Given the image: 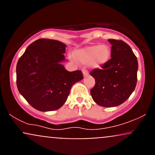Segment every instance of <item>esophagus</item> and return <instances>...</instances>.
I'll list each match as a JSON object with an SVG mask.
<instances>
[{
    "label": "esophagus",
    "instance_id": "34e87169",
    "mask_svg": "<svg viewBox=\"0 0 155 155\" xmlns=\"http://www.w3.org/2000/svg\"><path fill=\"white\" fill-rule=\"evenodd\" d=\"M82 73H83L84 77H86V76H87L89 75L88 71H87V70H83L82 71Z\"/></svg>",
    "mask_w": 155,
    "mask_h": 155
}]
</instances>
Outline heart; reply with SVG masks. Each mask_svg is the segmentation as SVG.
Wrapping results in <instances>:
<instances>
[{"instance_id":"b5f03b06","label":"heart","mask_w":155,"mask_h":155,"mask_svg":"<svg viewBox=\"0 0 155 155\" xmlns=\"http://www.w3.org/2000/svg\"><path fill=\"white\" fill-rule=\"evenodd\" d=\"M75 56L81 64H90L94 68H99L108 62L111 57V49L105 44L93 45L77 50Z\"/></svg>"}]
</instances>
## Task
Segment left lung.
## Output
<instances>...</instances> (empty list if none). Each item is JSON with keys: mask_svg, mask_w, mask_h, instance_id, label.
Listing matches in <instances>:
<instances>
[{"mask_svg": "<svg viewBox=\"0 0 155 155\" xmlns=\"http://www.w3.org/2000/svg\"><path fill=\"white\" fill-rule=\"evenodd\" d=\"M108 41L111 44V59L101 69L90 72L95 80L90 94L99 106L114 107L123 104L134 91L138 64L128 44L114 39H108Z\"/></svg>", "mask_w": 155, "mask_h": 155, "instance_id": "obj_1", "label": "left lung"}]
</instances>
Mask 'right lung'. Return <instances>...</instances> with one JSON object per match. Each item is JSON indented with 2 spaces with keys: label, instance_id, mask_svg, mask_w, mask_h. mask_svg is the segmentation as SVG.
Instances as JSON below:
<instances>
[{
  "label": "right lung",
  "instance_id": "right-lung-1",
  "mask_svg": "<svg viewBox=\"0 0 155 155\" xmlns=\"http://www.w3.org/2000/svg\"><path fill=\"white\" fill-rule=\"evenodd\" d=\"M66 45L59 41L41 38L30 44L17 65L19 93L35 109L50 111L66 101L73 84L83 79L81 71H68Z\"/></svg>",
  "mask_w": 155,
  "mask_h": 155
}]
</instances>
